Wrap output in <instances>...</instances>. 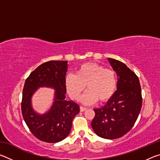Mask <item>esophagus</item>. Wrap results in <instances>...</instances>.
<instances>
[{"label": "esophagus", "instance_id": "esophagus-1", "mask_svg": "<svg viewBox=\"0 0 160 160\" xmlns=\"http://www.w3.org/2000/svg\"><path fill=\"white\" fill-rule=\"evenodd\" d=\"M86 109H87V108H85V107H80V110L81 112H85V111H86Z\"/></svg>", "mask_w": 160, "mask_h": 160}]
</instances>
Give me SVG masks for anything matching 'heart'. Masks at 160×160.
I'll use <instances>...</instances> for the list:
<instances>
[{
    "mask_svg": "<svg viewBox=\"0 0 160 160\" xmlns=\"http://www.w3.org/2000/svg\"><path fill=\"white\" fill-rule=\"evenodd\" d=\"M65 85L72 99H79L86 86L88 92L82 97V102L92 104L98 100L103 103L109 101L115 94L117 78L113 70L94 62H88L77 68L75 75H67Z\"/></svg>",
    "mask_w": 160,
    "mask_h": 160,
    "instance_id": "b5f03b06",
    "label": "heart"
}]
</instances>
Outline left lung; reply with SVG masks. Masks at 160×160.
<instances>
[{
  "instance_id": "left-lung-1",
  "label": "left lung",
  "mask_w": 160,
  "mask_h": 160,
  "mask_svg": "<svg viewBox=\"0 0 160 160\" xmlns=\"http://www.w3.org/2000/svg\"><path fill=\"white\" fill-rule=\"evenodd\" d=\"M118 77L117 90L104 107L94 109L91 123L94 131L105 139H116L126 134L136 121L142 107L138 77L122 62L108 58Z\"/></svg>"
}]
</instances>
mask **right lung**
Returning a JSON list of instances; mask_svg holds the SVG:
<instances>
[{
  "instance_id": "obj_1",
  "label": "right lung",
  "mask_w": 160,
  "mask_h": 160,
  "mask_svg": "<svg viewBox=\"0 0 160 160\" xmlns=\"http://www.w3.org/2000/svg\"><path fill=\"white\" fill-rule=\"evenodd\" d=\"M68 61H49L40 65L27 78L21 102L22 113L27 126L35 137L49 143L66 138L71 130L72 120L80 112V107L66 98L65 85ZM56 90L55 101L49 112L40 116L31 107V97L39 86Z\"/></svg>"
}]
</instances>
